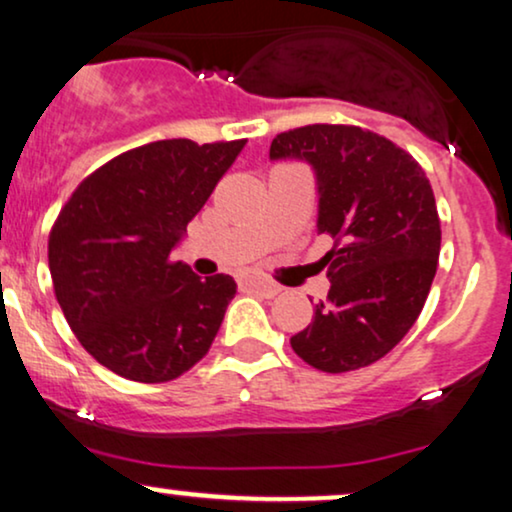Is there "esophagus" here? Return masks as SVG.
I'll return each instance as SVG.
<instances>
[{
	"label": "esophagus",
	"instance_id": "obj_1",
	"mask_svg": "<svg viewBox=\"0 0 512 512\" xmlns=\"http://www.w3.org/2000/svg\"><path fill=\"white\" fill-rule=\"evenodd\" d=\"M239 285H242L244 292L261 294V296H266V299H270V296H275V294H280V285H275V282L266 280V277H254V275L244 277Z\"/></svg>",
	"mask_w": 512,
	"mask_h": 512
}]
</instances>
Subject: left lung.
Listing matches in <instances>:
<instances>
[{
    "label": "left lung",
    "mask_w": 512,
    "mask_h": 512,
    "mask_svg": "<svg viewBox=\"0 0 512 512\" xmlns=\"http://www.w3.org/2000/svg\"><path fill=\"white\" fill-rule=\"evenodd\" d=\"M304 161L318 187L320 258L330 292L289 342L323 372L380 361L406 337L430 294L441 246L425 170L387 137L356 125H306L277 135L270 161Z\"/></svg>",
    "instance_id": "8db88e82"
}]
</instances>
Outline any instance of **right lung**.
<instances>
[{"instance_id": "1", "label": "right lung", "mask_w": 512, "mask_h": 512, "mask_svg": "<svg viewBox=\"0 0 512 512\" xmlns=\"http://www.w3.org/2000/svg\"><path fill=\"white\" fill-rule=\"evenodd\" d=\"M246 140L144 144L94 170L49 235V273L68 325L132 382H168L211 349L235 299L230 275L170 261Z\"/></svg>"}]
</instances>
